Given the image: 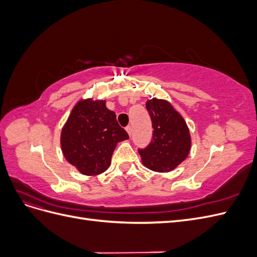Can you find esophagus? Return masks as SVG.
<instances>
[{"instance_id":"esophagus-1","label":"esophagus","mask_w":257,"mask_h":257,"mask_svg":"<svg viewBox=\"0 0 257 257\" xmlns=\"http://www.w3.org/2000/svg\"><path fill=\"white\" fill-rule=\"evenodd\" d=\"M125 130H126V132H127V134L131 136V134H132V126H131V125H127V126L125 127Z\"/></svg>"}]
</instances>
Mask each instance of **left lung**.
<instances>
[{
    "label": "left lung",
    "mask_w": 257,
    "mask_h": 257,
    "mask_svg": "<svg viewBox=\"0 0 257 257\" xmlns=\"http://www.w3.org/2000/svg\"><path fill=\"white\" fill-rule=\"evenodd\" d=\"M146 107L151 116L153 135L147 148L138 149L143 164L153 172H172L190 153L189 127L182 115L165 99H148Z\"/></svg>",
    "instance_id": "left-lung-1"
}]
</instances>
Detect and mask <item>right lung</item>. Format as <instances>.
Segmentation results:
<instances>
[{
    "instance_id": "right-lung-1",
    "label": "right lung",
    "mask_w": 257,
    "mask_h": 257,
    "mask_svg": "<svg viewBox=\"0 0 257 257\" xmlns=\"http://www.w3.org/2000/svg\"><path fill=\"white\" fill-rule=\"evenodd\" d=\"M128 135L106 107V100L81 99L61 132V148L66 161L82 175L95 176L109 167L114 148Z\"/></svg>"
}]
</instances>
